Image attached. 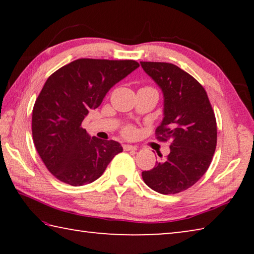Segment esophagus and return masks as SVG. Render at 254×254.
Segmentation results:
<instances>
[{"instance_id": "esophagus-1", "label": "esophagus", "mask_w": 254, "mask_h": 254, "mask_svg": "<svg viewBox=\"0 0 254 254\" xmlns=\"http://www.w3.org/2000/svg\"><path fill=\"white\" fill-rule=\"evenodd\" d=\"M123 149L126 150V151H135V150H137L135 145H131V144H123Z\"/></svg>"}]
</instances>
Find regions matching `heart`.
<instances>
[{
	"mask_svg": "<svg viewBox=\"0 0 254 254\" xmlns=\"http://www.w3.org/2000/svg\"><path fill=\"white\" fill-rule=\"evenodd\" d=\"M133 133V128L132 127H127V130H126V134H127V135H131Z\"/></svg>",
	"mask_w": 254,
	"mask_h": 254,
	"instance_id": "1",
	"label": "heart"
}]
</instances>
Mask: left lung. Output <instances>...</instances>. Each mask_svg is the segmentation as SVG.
<instances>
[{
    "mask_svg": "<svg viewBox=\"0 0 254 254\" xmlns=\"http://www.w3.org/2000/svg\"><path fill=\"white\" fill-rule=\"evenodd\" d=\"M163 94L159 140H170V153L142 178L163 195L186 190L203 177L216 149L217 127L206 91L194 77L169 63L141 62Z\"/></svg>",
    "mask_w": 254,
    "mask_h": 254,
    "instance_id": "left-lung-1",
    "label": "left lung"
}]
</instances>
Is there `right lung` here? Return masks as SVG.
I'll return each mask as SVG.
<instances>
[{"label":"right lung","instance_id":"1","mask_svg":"<svg viewBox=\"0 0 254 254\" xmlns=\"http://www.w3.org/2000/svg\"><path fill=\"white\" fill-rule=\"evenodd\" d=\"M139 67L134 60L77 59L59 68L42 87L32 111V136L51 174L71 186L95 182L122 145L91 137L81 127L89 110Z\"/></svg>","mask_w":254,"mask_h":254}]
</instances>
